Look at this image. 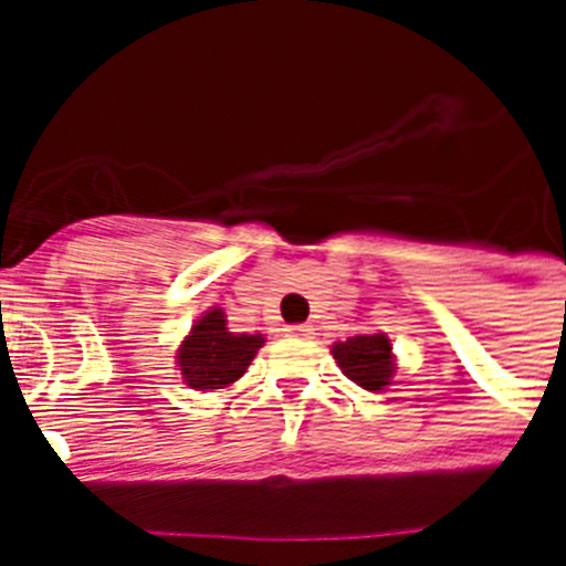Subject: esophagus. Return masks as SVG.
<instances>
[{
	"label": "esophagus",
	"instance_id": "esophagus-1",
	"mask_svg": "<svg viewBox=\"0 0 566 566\" xmlns=\"http://www.w3.org/2000/svg\"><path fill=\"white\" fill-rule=\"evenodd\" d=\"M286 334H289V337H312L314 328L306 326V323H297V326H289Z\"/></svg>",
	"mask_w": 566,
	"mask_h": 566
}]
</instances>
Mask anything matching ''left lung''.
<instances>
[{
    "mask_svg": "<svg viewBox=\"0 0 566 566\" xmlns=\"http://www.w3.org/2000/svg\"><path fill=\"white\" fill-rule=\"evenodd\" d=\"M332 354L339 371L365 391H385L391 385L397 363L391 354V339L385 334H357L345 343H334Z\"/></svg>",
    "mask_w": 566,
    "mask_h": 566,
    "instance_id": "8db88e82",
    "label": "left lung"
}]
</instances>
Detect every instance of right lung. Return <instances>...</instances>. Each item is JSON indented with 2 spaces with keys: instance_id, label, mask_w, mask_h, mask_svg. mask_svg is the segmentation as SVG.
Listing matches in <instances>:
<instances>
[{
  "instance_id": "obj_1",
  "label": "right lung",
  "mask_w": 566,
  "mask_h": 566,
  "mask_svg": "<svg viewBox=\"0 0 566 566\" xmlns=\"http://www.w3.org/2000/svg\"><path fill=\"white\" fill-rule=\"evenodd\" d=\"M263 334H234L227 328L223 308H209L178 348V371L195 391L229 388L247 374L254 354L263 348Z\"/></svg>"
}]
</instances>
